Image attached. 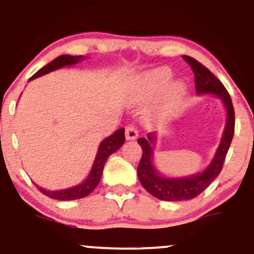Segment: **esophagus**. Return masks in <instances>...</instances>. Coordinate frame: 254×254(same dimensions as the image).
<instances>
[{
	"label": "esophagus",
	"instance_id": "1",
	"mask_svg": "<svg viewBox=\"0 0 254 254\" xmlns=\"http://www.w3.org/2000/svg\"><path fill=\"white\" fill-rule=\"evenodd\" d=\"M137 129H136L134 125H127V127H125V137H127V140H136V138H137Z\"/></svg>",
	"mask_w": 254,
	"mask_h": 254
}]
</instances>
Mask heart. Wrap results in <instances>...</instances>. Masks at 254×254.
<instances>
[{"mask_svg":"<svg viewBox=\"0 0 254 254\" xmlns=\"http://www.w3.org/2000/svg\"><path fill=\"white\" fill-rule=\"evenodd\" d=\"M170 79H172V73L168 69H157V70L148 73L143 78L142 82L147 95H157V93L162 92L165 89ZM184 96H185V86L181 82H175L170 87L165 101L157 111V118L165 119L172 116L178 109V107L180 106Z\"/></svg>","mask_w":254,"mask_h":254,"instance_id":"1","label":"heart"}]
</instances>
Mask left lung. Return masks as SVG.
Wrapping results in <instances>:
<instances>
[{
  "label": "left lung",
  "mask_w": 254,
  "mask_h": 254,
  "mask_svg": "<svg viewBox=\"0 0 254 254\" xmlns=\"http://www.w3.org/2000/svg\"><path fill=\"white\" fill-rule=\"evenodd\" d=\"M183 58L190 64L192 71L194 73L196 92L198 95L212 93L220 97L226 109L228 118H226L225 129H224L220 145L210 164L202 173L185 176V178H167L156 169L153 165L156 134L149 132L147 138H138L137 142L142 148V157L137 167L138 180L145 190H147L156 198L163 199V201H188L203 192L220 174L235 131V111L228 90L203 64L189 56H183Z\"/></svg>",
  "instance_id": "obj_1"
}]
</instances>
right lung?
Wrapping results in <instances>:
<instances>
[{
  "mask_svg": "<svg viewBox=\"0 0 254 254\" xmlns=\"http://www.w3.org/2000/svg\"><path fill=\"white\" fill-rule=\"evenodd\" d=\"M82 60H85L82 56H68V55H62L60 57L55 58L52 62H50L47 65H45L44 68L40 69L39 71H36L33 76H31L29 80H33L39 78V76L45 75V74L50 73V71L56 70V69L63 68V66L66 65H73V64H76L81 62ZM125 130L118 129L116 132H113L111 136L105 138V140L101 142L100 147H98L97 154H96L95 162H93L92 169L90 172L89 176L85 181H82L79 185L73 186V188L65 189V190H58V191H49L45 190V189L39 188L40 191L44 194L49 196L50 198L58 199V201H73V199H79L84 198L87 194H90L91 192L95 190L96 186L98 185L101 180V176H102L103 168H105L106 161L108 159V157L111 156L112 153H114L116 151L122 147L125 142V136H124Z\"/></svg>",
  "mask_w": 254,
  "mask_h": 254,
  "instance_id": "1",
  "label": "right lung"
}]
</instances>
